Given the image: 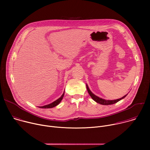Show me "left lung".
Returning <instances> with one entry per match:
<instances>
[{
    "label": "left lung",
    "mask_w": 150,
    "mask_h": 150,
    "mask_svg": "<svg viewBox=\"0 0 150 150\" xmlns=\"http://www.w3.org/2000/svg\"><path fill=\"white\" fill-rule=\"evenodd\" d=\"M86 87H87V91L90 94V96H91V97L93 99V100H94L96 102H97V103H99L100 104H102V105H110V104H113L115 103H116L117 102L119 101L120 100H122L123 98H124L127 95H125L123 97H122V98H119V99H116V100H105V99H103V98H100L99 97L96 96L95 94H94L91 91V90L89 89V87L88 86V85L86 84Z\"/></svg>",
    "instance_id": "left-lung-1"
}]
</instances>
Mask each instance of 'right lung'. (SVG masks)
Masks as SVG:
<instances>
[{
	"label": "right lung",
	"mask_w": 150,
	"mask_h": 150,
	"mask_svg": "<svg viewBox=\"0 0 150 150\" xmlns=\"http://www.w3.org/2000/svg\"><path fill=\"white\" fill-rule=\"evenodd\" d=\"M64 94H65V91L63 92V94L61 96V97L60 98H59L58 99H57L54 101L52 102L50 104H47V105H43V106H39L38 108H41V109H50V108H54V107L57 105L61 102V101L63 99V97L64 96Z\"/></svg>",
	"instance_id": "1"
}]
</instances>
